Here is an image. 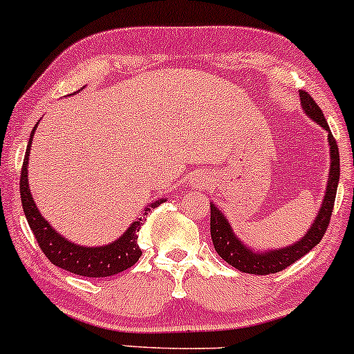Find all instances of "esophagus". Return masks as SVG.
Segmentation results:
<instances>
[{
  "instance_id": "obj_1",
  "label": "esophagus",
  "mask_w": 354,
  "mask_h": 354,
  "mask_svg": "<svg viewBox=\"0 0 354 354\" xmlns=\"http://www.w3.org/2000/svg\"><path fill=\"white\" fill-rule=\"evenodd\" d=\"M198 185H199V186H201V185H203V183H201V181H199V183H198Z\"/></svg>"
}]
</instances>
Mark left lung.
I'll return each mask as SVG.
<instances>
[{
    "label": "left lung",
    "instance_id": "8db88e82",
    "mask_svg": "<svg viewBox=\"0 0 354 354\" xmlns=\"http://www.w3.org/2000/svg\"><path fill=\"white\" fill-rule=\"evenodd\" d=\"M301 101L304 111L328 132L330 155H332L328 186H326L324 203H322L319 216H317L315 222L312 223L307 235L304 236L301 241L290 245L288 248L274 250V252L271 250V252L268 253H254L236 239L234 232L230 229L229 222H227V218L222 216L221 210H218L214 204H210V236H212L214 248H216L217 254L223 259V261L229 263V265L234 266L235 270L247 272V274L266 276L286 270V268L292 265V263H296L297 259H301L304 254H307L312 248L320 243L326 229H328L330 218H332L339 180L338 145L335 137L332 136V132H330L328 124H326V120L324 118V113H322L319 104L314 101V97L308 95L307 91H302L301 89Z\"/></svg>",
    "mask_w": 354,
    "mask_h": 354
}]
</instances>
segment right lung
Masks as SVG:
<instances>
[{"mask_svg":"<svg viewBox=\"0 0 354 354\" xmlns=\"http://www.w3.org/2000/svg\"><path fill=\"white\" fill-rule=\"evenodd\" d=\"M34 131L30 133L28 150H26L24 162H22L19 192L22 209H24L30 230H32L40 250H42V253L48 258V261H50L52 265L62 268V270L86 277L114 276L136 265L138 258L142 257V250L138 247L137 232L140 230L142 225H144V222L147 221L145 217H140L137 222H133L132 225L129 227V230L125 232L119 240H115L114 243L106 245V247L86 248L78 247V245L66 241L64 236L58 235L57 232L48 225L46 218L40 216L37 207H35L32 196H30L28 183L29 150ZM162 203L163 199L151 203L149 207L145 209L144 216H147L151 209H155L156 205H160Z\"/></svg>","mask_w":354,"mask_h":354,"instance_id":"right-lung-1","label":"right lung"}]
</instances>
